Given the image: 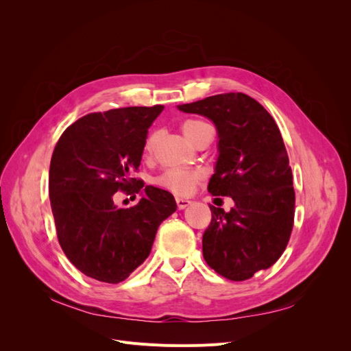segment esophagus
Wrapping results in <instances>:
<instances>
[{
  "mask_svg": "<svg viewBox=\"0 0 351 351\" xmlns=\"http://www.w3.org/2000/svg\"><path fill=\"white\" fill-rule=\"evenodd\" d=\"M176 204H177L178 209H184V208H187L190 205V200L183 199V197H177L176 199Z\"/></svg>",
  "mask_w": 351,
  "mask_h": 351,
  "instance_id": "obj_1",
  "label": "esophagus"
}]
</instances>
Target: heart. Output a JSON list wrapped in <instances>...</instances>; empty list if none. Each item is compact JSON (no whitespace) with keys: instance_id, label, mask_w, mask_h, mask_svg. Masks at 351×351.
I'll return each instance as SVG.
<instances>
[{"instance_id":"b5f03b06","label":"heart","mask_w":351,"mask_h":351,"mask_svg":"<svg viewBox=\"0 0 351 351\" xmlns=\"http://www.w3.org/2000/svg\"><path fill=\"white\" fill-rule=\"evenodd\" d=\"M183 130L189 139L195 145L205 133L214 132L206 121H202V120L186 121L183 125ZM158 137H159L158 132H152L146 137L145 145H143V151L146 155L154 154ZM204 178H205V171L200 168H168L155 178V184L168 190V192H171L176 196H189L193 193L197 183L202 182Z\"/></svg>"}]
</instances>
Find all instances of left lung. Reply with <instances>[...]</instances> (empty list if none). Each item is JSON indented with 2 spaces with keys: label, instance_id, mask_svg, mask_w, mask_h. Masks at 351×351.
<instances>
[{
  "label": "left lung",
  "instance_id": "8db88e82",
  "mask_svg": "<svg viewBox=\"0 0 351 351\" xmlns=\"http://www.w3.org/2000/svg\"><path fill=\"white\" fill-rule=\"evenodd\" d=\"M178 110L215 123L219 156L208 192L230 196L236 204L230 212L209 206L204 258L227 280H249L280 259L294 226L293 173L278 125L241 92L214 95Z\"/></svg>",
  "mask_w": 351,
  "mask_h": 351
}]
</instances>
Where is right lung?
<instances>
[{
	"label": "right lung",
	"mask_w": 351,
	"mask_h": 351,
	"mask_svg": "<svg viewBox=\"0 0 351 351\" xmlns=\"http://www.w3.org/2000/svg\"><path fill=\"white\" fill-rule=\"evenodd\" d=\"M164 110L127 107L82 117L62 132L49 165V199L57 237L84 275L117 284L149 256L159 224L176 212L174 196L146 186L134 206L119 209L114 195L136 197L147 129Z\"/></svg>",
	"instance_id": "obj_1"
}]
</instances>
